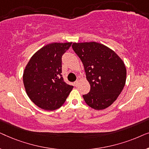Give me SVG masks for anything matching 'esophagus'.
Instances as JSON below:
<instances>
[{
    "instance_id": "1",
    "label": "esophagus",
    "mask_w": 149,
    "mask_h": 149,
    "mask_svg": "<svg viewBox=\"0 0 149 149\" xmlns=\"http://www.w3.org/2000/svg\"><path fill=\"white\" fill-rule=\"evenodd\" d=\"M79 80H77L76 81H74V85H75V86H77V85H78V83H79Z\"/></svg>"
}]
</instances>
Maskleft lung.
<instances>
[{"label":"left lung","mask_w":149,"mask_h":149,"mask_svg":"<svg viewBox=\"0 0 149 149\" xmlns=\"http://www.w3.org/2000/svg\"><path fill=\"white\" fill-rule=\"evenodd\" d=\"M83 66L90 91L83 95L89 107L102 110L111 106L123 90L126 68L121 59L104 45L95 42L73 43Z\"/></svg>","instance_id":"1"}]
</instances>
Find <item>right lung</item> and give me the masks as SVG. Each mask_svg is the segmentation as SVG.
Wrapping results in <instances>:
<instances>
[{
    "label": "right lung",
    "instance_id": "obj_1",
    "mask_svg": "<svg viewBox=\"0 0 149 149\" xmlns=\"http://www.w3.org/2000/svg\"><path fill=\"white\" fill-rule=\"evenodd\" d=\"M72 42L54 43L38 50L24 70V85L28 97L40 109L54 111L62 107L73 86L65 82L62 58Z\"/></svg>",
    "mask_w": 149,
    "mask_h": 149
}]
</instances>
